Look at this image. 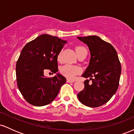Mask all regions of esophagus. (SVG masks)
Instances as JSON below:
<instances>
[{"label": "esophagus", "instance_id": "esophagus-1", "mask_svg": "<svg viewBox=\"0 0 134 134\" xmlns=\"http://www.w3.org/2000/svg\"><path fill=\"white\" fill-rule=\"evenodd\" d=\"M67 82H74V80H71V79H67Z\"/></svg>", "mask_w": 134, "mask_h": 134}]
</instances>
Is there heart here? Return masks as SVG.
<instances>
[{
	"instance_id": "1",
	"label": "heart",
	"mask_w": 134,
	"mask_h": 134,
	"mask_svg": "<svg viewBox=\"0 0 134 134\" xmlns=\"http://www.w3.org/2000/svg\"><path fill=\"white\" fill-rule=\"evenodd\" d=\"M85 49L82 47H77L76 48V51L77 54L81 50ZM61 52H60L58 54L57 59L58 60H61ZM60 73L62 74L63 76H64L66 77L69 78V79H73L76 75L80 73L81 72V69L79 67L76 65H70V64H65V65L62 66L60 69Z\"/></svg>"
}]
</instances>
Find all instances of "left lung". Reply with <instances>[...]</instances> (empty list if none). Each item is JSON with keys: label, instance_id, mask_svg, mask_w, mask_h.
I'll return each mask as SVG.
<instances>
[{"label": "left lung", "instance_id": "1", "mask_svg": "<svg viewBox=\"0 0 134 134\" xmlns=\"http://www.w3.org/2000/svg\"><path fill=\"white\" fill-rule=\"evenodd\" d=\"M77 38L88 46L91 52L90 64L82 76L92 80L91 84L90 80L84 81V88L77 94L78 99L87 107H100L107 103L117 91L120 62L114 47L99 36Z\"/></svg>", "mask_w": 134, "mask_h": 134}]
</instances>
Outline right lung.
<instances>
[{"label": "right lung", "mask_w": 134, "mask_h": 134, "mask_svg": "<svg viewBox=\"0 0 134 134\" xmlns=\"http://www.w3.org/2000/svg\"><path fill=\"white\" fill-rule=\"evenodd\" d=\"M66 41L43 34L30 41L23 48L16 63L18 88L27 103L42 107L52 102L66 79L61 74L49 78L46 70L58 72V54Z\"/></svg>", "instance_id": "obj_1"}]
</instances>
